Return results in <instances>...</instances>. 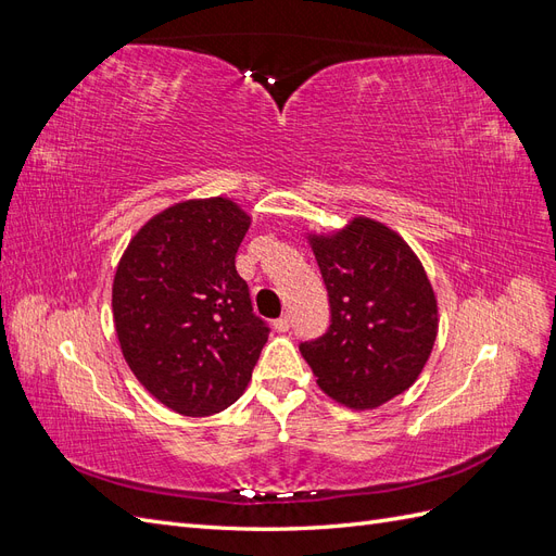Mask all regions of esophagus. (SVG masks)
Here are the masks:
<instances>
[{"instance_id":"34e87169","label":"esophagus","mask_w":556,"mask_h":556,"mask_svg":"<svg viewBox=\"0 0 556 556\" xmlns=\"http://www.w3.org/2000/svg\"><path fill=\"white\" fill-rule=\"evenodd\" d=\"M274 327H276V331H290V327H292V319H290L288 315H282V317H278V319H276Z\"/></svg>"}]
</instances>
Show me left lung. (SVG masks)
Instances as JSON below:
<instances>
[{"mask_svg": "<svg viewBox=\"0 0 556 556\" xmlns=\"http://www.w3.org/2000/svg\"><path fill=\"white\" fill-rule=\"evenodd\" d=\"M325 278L331 325L299 350L319 390L374 410L422 374L439 333V304L422 262L396 231L371 217L329 237H308Z\"/></svg>", "mask_w": 556, "mask_h": 556, "instance_id": "1", "label": "left lung"}]
</instances>
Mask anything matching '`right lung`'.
<instances>
[{
  "label": "right lung",
  "mask_w": 556,
  "mask_h": 556,
  "mask_svg": "<svg viewBox=\"0 0 556 556\" xmlns=\"http://www.w3.org/2000/svg\"><path fill=\"white\" fill-rule=\"evenodd\" d=\"M250 215L225 197L157 213L113 278V319L131 374L166 408L204 417L237 401L268 339L237 274Z\"/></svg>",
  "instance_id": "1"
}]
</instances>
